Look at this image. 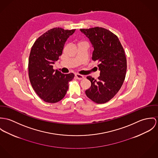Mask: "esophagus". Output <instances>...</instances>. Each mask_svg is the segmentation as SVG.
Returning <instances> with one entry per match:
<instances>
[{
    "label": "esophagus",
    "instance_id": "obj_1",
    "mask_svg": "<svg viewBox=\"0 0 158 158\" xmlns=\"http://www.w3.org/2000/svg\"><path fill=\"white\" fill-rule=\"evenodd\" d=\"M75 76H76V77L77 79H79V80H82V79H83L84 78V76L83 75L80 74H75Z\"/></svg>",
    "mask_w": 158,
    "mask_h": 158
}]
</instances>
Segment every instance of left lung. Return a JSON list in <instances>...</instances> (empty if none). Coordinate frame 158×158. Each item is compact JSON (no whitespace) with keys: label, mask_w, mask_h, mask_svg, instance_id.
Here are the masks:
<instances>
[{"label":"left lung","mask_w":158,"mask_h":158,"mask_svg":"<svg viewBox=\"0 0 158 158\" xmlns=\"http://www.w3.org/2000/svg\"><path fill=\"white\" fill-rule=\"evenodd\" d=\"M94 47L92 60L99 63L100 76L98 80L90 76L91 87L85 91L88 98L97 104L110 101L119 91L125 80L127 59L123 47L117 37L102 27L81 29Z\"/></svg>","instance_id":"1"}]
</instances>
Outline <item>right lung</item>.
<instances>
[{
	"instance_id": "1",
	"label": "right lung",
	"mask_w": 158,
	"mask_h": 158,
	"mask_svg": "<svg viewBox=\"0 0 158 158\" xmlns=\"http://www.w3.org/2000/svg\"><path fill=\"white\" fill-rule=\"evenodd\" d=\"M76 29L53 28L37 39L29 56L28 75L32 87L45 102L56 103L69 89L73 73L63 74L53 69V64L62 55L65 42Z\"/></svg>"
}]
</instances>
